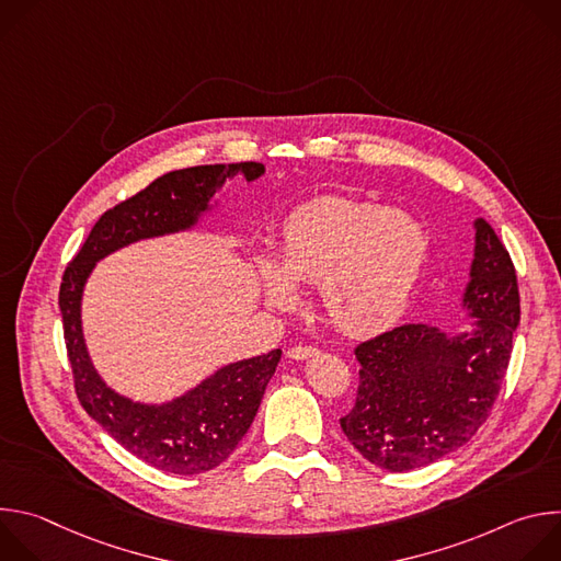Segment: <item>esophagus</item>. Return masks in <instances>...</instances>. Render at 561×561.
<instances>
[{"label":"esophagus","instance_id":"esophagus-1","mask_svg":"<svg viewBox=\"0 0 561 561\" xmlns=\"http://www.w3.org/2000/svg\"><path fill=\"white\" fill-rule=\"evenodd\" d=\"M286 355L295 362H301V359H310V357L319 355V348L317 346H293V348H288Z\"/></svg>","mask_w":561,"mask_h":561}]
</instances>
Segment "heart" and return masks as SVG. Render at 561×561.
<instances>
[{"instance_id":"b5f03b06","label":"heart","mask_w":561,"mask_h":561,"mask_svg":"<svg viewBox=\"0 0 561 561\" xmlns=\"http://www.w3.org/2000/svg\"><path fill=\"white\" fill-rule=\"evenodd\" d=\"M428 255V232L411 215L379 204L319 197L299 206L282 226L279 264L257 257L264 301L275 310L297 304L310 284L331 324L368 335L404 312Z\"/></svg>"}]
</instances>
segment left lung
I'll return each mask as SVG.
<instances>
[{"mask_svg": "<svg viewBox=\"0 0 561 561\" xmlns=\"http://www.w3.org/2000/svg\"><path fill=\"white\" fill-rule=\"evenodd\" d=\"M474 249L461 308L470 331L404 324L355 348V407L340 420L370 463L390 472L428 466L482 426L504 381L519 324L517 275L491 224L472 221Z\"/></svg>", "mask_w": 561, "mask_h": 561, "instance_id": "obj_1", "label": "left lung"}]
</instances>
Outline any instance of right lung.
Returning <instances> with one entry per match:
<instances>
[{"label": "right lung", "instance_id": "add662e5", "mask_svg": "<svg viewBox=\"0 0 561 561\" xmlns=\"http://www.w3.org/2000/svg\"><path fill=\"white\" fill-rule=\"evenodd\" d=\"M237 173L255 182L266 169L257 162L210 164L157 178L100 217L61 277L59 310L79 402L117 444L164 472L199 474L228 459L257 415L282 351L226 364L171 402H135L111 388L91 362L82 329L84 286L111 253L195 228L215 210V193Z\"/></svg>", "mask_w": 561, "mask_h": 561}]
</instances>
